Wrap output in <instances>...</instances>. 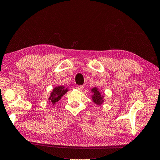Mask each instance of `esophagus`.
I'll use <instances>...</instances> for the list:
<instances>
[{"instance_id":"obj_1","label":"esophagus","mask_w":160,"mask_h":160,"mask_svg":"<svg viewBox=\"0 0 160 160\" xmlns=\"http://www.w3.org/2000/svg\"><path fill=\"white\" fill-rule=\"evenodd\" d=\"M84 88V86H77V89H78V90H79V91H81V90H82Z\"/></svg>"}]
</instances>
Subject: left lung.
I'll use <instances>...</instances> for the list:
<instances>
[{"label":"left lung","instance_id":"1","mask_svg":"<svg viewBox=\"0 0 160 160\" xmlns=\"http://www.w3.org/2000/svg\"><path fill=\"white\" fill-rule=\"evenodd\" d=\"M91 91L92 93H93V94L92 96V101H93L95 104H97L98 105H101L104 101L103 96L101 94V92H99L98 88L96 87L92 88Z\"/></svg>","mask_w":160,"mask_h":160}]
</instances>
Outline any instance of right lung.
I'll return each mask as SVG.
<instances>
[{"label":"right lung","instance_id":"1","mask_svg":"<svg viewBox=\"0 0 160 160\" xmlns=\"http://www.w3.org/2000/svg\"><path fill=\"white\" fill-rule=\"evenodd\" d=\"M68 91V88H66L64 86H59L54 88V89L51 92L50 97L48 98V101L52 105H55L58 102L61 98Z\"/></svg>","mask_w":160,"mask_h":160}]
</instances>
